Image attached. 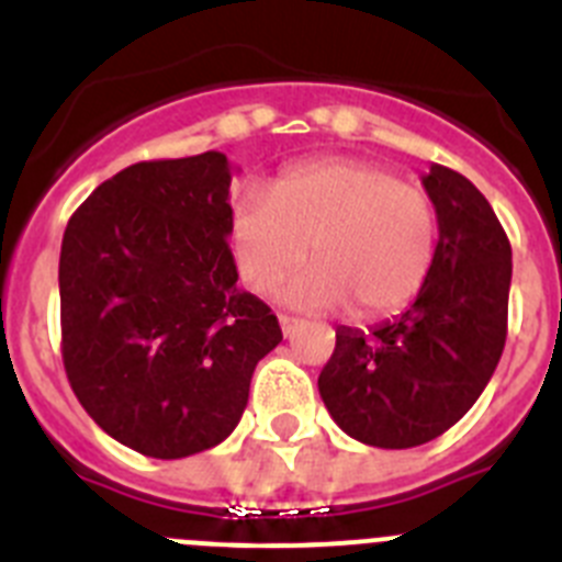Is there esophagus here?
<instances>
[{
  "mask_svg": "<svg viewBox=\"0 0 562 562\" xmlns=\"http://www.w3.org/2000/svg\"><path fill=\"white\" fill-rule=\"evenodd\" d=\"M278 324H281V331H284V337L295 335V329L301 326V321L297 317H290V315H281L278 317Z\"/></svg>",
  "mask_w": 562,
  "mask_h": 562,
  "instance_id": "34e87169",
  "label": "esophagus"
}]
</instances>
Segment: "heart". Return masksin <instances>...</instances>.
<instances>
[{"instance_id": "1", "label": "heart", "mask_w": 562, "mask_h": 562, "mask_svg": "<svg viewBox=\"0 0 562 562\" xmlns=\"http://www.w3.org/2000/svg\"><path fill=\"white\" fill-rule=\"evenodd\" d=\"M231 241L238 276L272 292L306 261L286 290L301 310L349 304L360 321L408 306L428 281L436 216L416 186L362 160H317L281 173L265 196L233 202Z\"/></svg>"}]
</instances>
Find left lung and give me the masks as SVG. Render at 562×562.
<instances>
[{"instance_id":"8db88e82","label":"left lung","mask_w":562,"mask_h":562,"mask_svg":"<svg viewBox=\"0 0 562 562\" xmlns=\"http://www.w3.org/2000/svg\"><path fill=\"white\" fill-rule=\"evenodd\" d=\"M439 222L434 265L411 310L366 335L340 326L317 376L321 400L351 439L405 450L473 408L506 342L513 247L484 193L459 171L422 177Z\"/></svg>"}]
</instances>
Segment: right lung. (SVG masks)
<instances>
[{
	"label": "right lung",
	"mask_w": 562,
	"mask_h": 562,
	"mask_svg": "<svg viewBox=\"0 0 562 562\" xmlns=\"http://www.w3.org/2000/svg\"><path fill=\"white\" fill-rule=\"evenodd\" d=\"M222 151L134 162L72 213L61 241V355L92 419L151 459L225 441L256 362L281 342L238 290Z\"/></svg>",
	"instance_id": "add662e5"
}]
</instances>
